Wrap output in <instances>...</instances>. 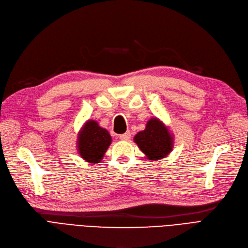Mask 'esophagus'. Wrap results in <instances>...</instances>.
<instances>
[{
  "label": "esophagus",
  "instance_id": "1",
  "mask_svg": "<svg viewBox=\"0 0 248 248\" xmlns=\"http://www.w3.org/2000/svg\"><path fill=\"white\" fill-rule=\"evenodd\" d=\"M119 139L123 140V141H129L131 139V133L127 132L124 135H121V136H119Z\"/></svg>",
  "mask_w": 248,
  "mask_h": 248
}]
</instances>
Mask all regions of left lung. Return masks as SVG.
I'll return each instance as SVG.
<instances>
[{
  "label": "left lung",
  "instance_id": "1",
  "mask_svg": "<svg viewBox=\"0 0 248 248\" xmlns=\"http://www.w3.org/2000/svg\"><path fill=\"white\" fill-rule=\"evenodd\" d=\"M134 142L145 154L147 160H159L172 151L175 138L169 126L157 117H151L145 130L134 137Z\"/></svg>",
  "mask_w": 248,
  "mask_h": 248
}]
</instances>
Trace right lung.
<instances>
[{
    "instance_id": "1",
    "label": "right lung",
    "mask_w": 248,
    "mask_h": 248,
    "mask_svg": "<svg viewBox=\"0 0 248 248\" xmlns=\"http://www.w3.org/2000/svg\"><path fill=\"white\" fill-rule=\"evenodd\" d=\"M111 136L94 119L84 123L78 134L77 150L86 162L100 163L111 144Z\"/></svg>"
}]
</instances>
